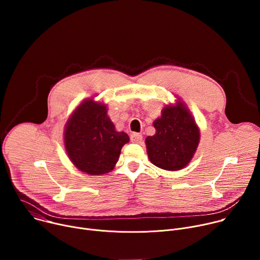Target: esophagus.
I'll return each instance as SVG.
<instances>
[{"instance_id": "esophagus-1", "label": "esophagus", "mask_w": 260, "mask_h": 260, "mask_svg": "<svg viewBox=\"0 0 260 260\" xmlns=\"http://www.w3.org/2000/svg\"><path fill=\"white\" fill-rule=\"evenodd\" d=\"M131 141H132L133 143L140 144V143H142V141H143V137H142V135H140V134L133 133V134L131 135Z\"/></svg>"}]
</instances>
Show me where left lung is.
<instances>
[{
    "mask_svg": "<svg viewBox=\"0 0 260 260\" xmlns=\"http://www.w3.org/2000/svg\"><path fill=\"white\" fill-rule=\"evenodd\" d=\"M155 135L145 140L149 160L159 169L179 171L186 167L198 149L200 127L187 105L180 98L166 105L153 121Z\"/></svg>",
    "mask_w": 260,
    "mask_h": 260,
    "instance_id": "left-lung-1",
    "label": "left lung"
}]
</instances>
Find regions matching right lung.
Returning <instances> with one entry per match:
<instances>
[{"label": "right lung", "mask_w": 260, "mask_h": 260, "mask_svg": "<svg viewBox=\"0 0 260 260\" xmlns=\"http://www.w3.org/2000/svg\"><path fill=\"white\" fill-rule=\"evenodd\" d=\"M107 105L86 99L69 117L63 142L71 162L90 176L112 171L118 161L121 148L129 142L124 132H117L107 113Z\"/></svg>", "instance_id": "add662e5"}]
</instances>
